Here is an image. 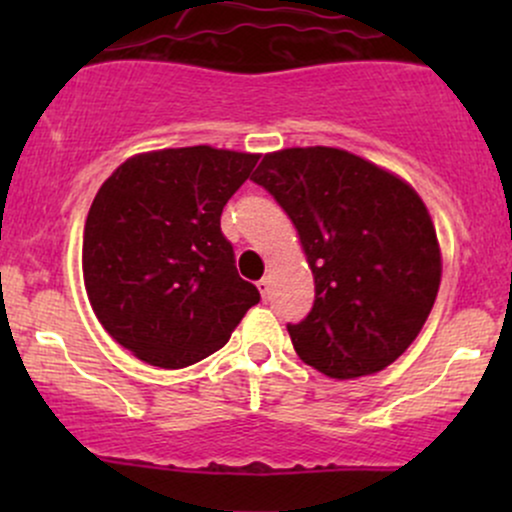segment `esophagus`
I'll return each mask as SVG.
<instances>
[{"label":"esophagus","mask_w":512,"mask_h":512,"mask_svg":"<svg viewBox=\"0 0 512 512\" xmlns=\"http://www.w3.org/2000/svg\"><path fill=\"white\" fill-rule=\"evenodd\" d=\"M257 289H260L262 298H264V301H267V298H269V279H260V281H257Z\"/></svg>","instance_id":"esophagus-1"}]
</instances>
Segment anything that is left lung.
Masks as SVG:
<instances>
[{"label":"left lung","instance_id":"8db88e82","mask_svg":"<svg viewBox=\"0 0 512 512\" xmlns=\"http://www.w3.org/2000/svg\"><path fill=\"white\" fill-rule=\"evenodd\" d=\"M250 180L289 214L315 276L313 310L286 325L296 354L339 380L397 361L440 286L436 228L421 197L330 146L267 154Z\"/></svg>","mask_w":512,"mask_h":512}]
</instances>
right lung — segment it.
<instances>
[{"mask_svg": "<svg viewBox=\"0 0 512 512\" xmlns=\"http://www.w3.org/2000/svg\"><path fill=\"white\" fill-rule=\"evenodd\" d=\"M255 154L185 146L127 158L84 228V284L105 332L158 368H185L228 342L260 291L240 279L221 211Z\"/></svg>", "mask_w": 512, "mask_h": 512, "instance_id": "obj_1", "label": "right lung"}]
</instances>
